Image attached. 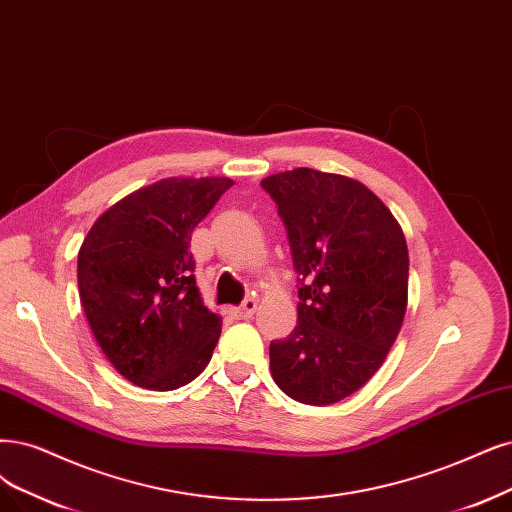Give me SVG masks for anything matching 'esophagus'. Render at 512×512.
Wrapping results in <instances>:
<instances>
[{"label":"esophagus","mask_w":512,"mask_h":512,"mask_svg":"<svg viewBox=\"0 0 512 512\" xmlns=\"http://www.w3.org/2000/svg\"><path fill=\"white\" fill-rule=\"evenodd\" d=\"M255 310H257V301H255L253 297H246V299L242 301V306L232 308L230 314H232L236 320H246V318H251V316L255 314Z\"/></svg>","instance_id":"esophagus-1"}]
</instances>
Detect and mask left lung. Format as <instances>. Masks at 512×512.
Here are the masks:
<instances>
[{
	"instance_id": "8db88e82",
	"label": "left lung",
	"mask_w": 512,
	"mask_h": 512,
	"mask_svg": "<svg viewBox=\"0 0 512 512\" xmlns=\"http://www.w3.org/2000/svg\"><path fill=\"white\" fill-rule=\"evenodd\" d=\"M287 227L297 327L270 344L276 386L333 405L382 367L407 310L409 253L388 206L354 179L293 168L261 181Z\"/></svg>"
}]
</instances>
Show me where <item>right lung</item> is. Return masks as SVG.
Returning <instances> with one entry per match:
<instances>
[{"label":"right lung","instance_id":"add662e5","mask_svg":"<svg viewBox=\"0 0 512 512\" xmlns=\"http://www.w3.org/2000/svg\"><path fill=\"white\" fill-rule=\"evenodd\" d=\"M232 185L227 177H170L141 187L107 208L80 246L88 325L135 386L175 390L211 361L221 318L202 304L189 242Z\"/></svg>","mask_w":512,"mask_h":512}]
</instances>
